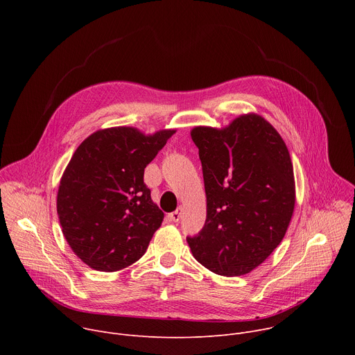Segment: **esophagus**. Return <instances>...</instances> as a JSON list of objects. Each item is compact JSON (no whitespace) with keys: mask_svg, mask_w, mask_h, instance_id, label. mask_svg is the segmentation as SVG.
<instances>
[{"mask_svg":"<svg viewBox=\"0 0 355 355\" xmlns=\"http://www.w3.org/2000/svg\"><path fill=\"white\" fill-rule=\"evenodd\" d=\"M182 212H184V208H182V207H180L175 212L170 214V215H168V218H170L173 222H178V220H180V218H181V215H182Z\"/></svg>","mask_w":355,"mask_h":355,"instance_id":"34e87169","label":"esophagus"}]
</instances>
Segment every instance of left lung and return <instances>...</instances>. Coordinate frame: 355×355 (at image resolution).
<instances>
[{"label": "left lung", "instance_id": "8db88e82", "mask_svg": "<svg viewBox=\"0 0 355 355\" xmlns=\"http://www.w3.org/2000/svg\"><path fill=\"white\" fill-rule=\"evenodd\" d=\"M207 192V220L187 237L196 261L215 274L244 275L282 241L295 208L289 151L274 126L247 114L229 126H196Z\"/></svg>", "mask_w": 355, "mask_h": 355}]
</instances>
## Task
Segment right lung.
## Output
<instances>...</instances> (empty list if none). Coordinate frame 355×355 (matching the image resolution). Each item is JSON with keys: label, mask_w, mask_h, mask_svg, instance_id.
<instances>
[{"label": "right lung", "mask_w": 355, "mask_h": 355, "mask_svg": "<svg viewBox=\"0 0 355 355\" xmlns=\"http://www.w3.org/2000/svg\"><path fill=\"white\" fill-rule=\"evenodd\" d=\"M174 133L108 128L74 151L60 180L58 215L69 245L88 267L119 271L146 252L164 214L151 200L144 168Z\"/></svg>", "instance_id": "add662e5"}]
</instances>
